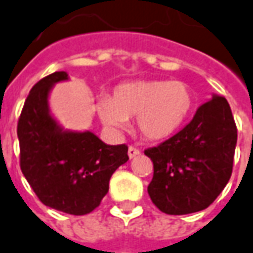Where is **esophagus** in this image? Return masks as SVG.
<instances>
[{"label":"esophagus","instance_id":"1","mask_svg":"<svg viewBox=\"0 0 253 253\" xmlns=\"http://www.w3.org/2000/svg\"><path fill=\"white\" fill-rule=\"evenodd\" d=\"M127 153H128V157H130V159H132V157L138 156V155H139V149H137V148H134V146H130V148H128V152H127Z\"/></svg>","mask_w":253,"mask_h":253}]
</instances>
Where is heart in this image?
Here are the masks:
<instances>
[{"label": "heart", "instance_id": "obj_1", "mask_svg": "<svg viewBox=\"0 0 253 253\" xmlns=\"http://www.w3.org/2000/svg\"><path fill=\"white\" fill-rule=\"evenodd\" d=\"M193 105V90L183 82L137 81L116 86L109 100L98 101L97 111L111 131H122L127 119L137 118L145 138L162 141L183 126Z\"/></svg>", "mask_w": 253, "mask_h": 253}]
</instances>
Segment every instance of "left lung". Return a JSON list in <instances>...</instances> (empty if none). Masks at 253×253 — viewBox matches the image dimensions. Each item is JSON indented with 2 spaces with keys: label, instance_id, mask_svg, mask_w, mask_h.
I'll return each mask as SVG.
<instances>
[{
  "label": "left lung",
  "instance_id": "8db88e82",
  "mask_svg": "<svg viewBox=\"0 0 253 253\" xmlns=\"http://www.w3.org/2000/svg\"><path fill=\"white\" fill-rule=\"evenodd\" d=\"M237 127L225 97L213 94L192 122L145 151L153 162L148 193L169 215L203 211L225 189L233 171Z\"/></svg>",
  "mask_w": 253,
  "mask_h": 253
}]
</instances>
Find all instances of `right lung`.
Here are the masks:
<instances>
[{
	"label": "right lung",
	"mask_w": 253,
	"mask_h": 253,
	"mask_svg": "<svg viewBox=\"0 0 253 253\" xmlns=\"http://www.w3.org/2000/svg\"><path fill=\"white\" fill-rule=\"evenodd\" d=\"M67 79V72H53L30 91L17 123L20 169L45 206L86 215L108 193L112 174L128 160V148L107 145L91 131L60 126L50 115L49 93Z\"/></svg>",
	"instance_id": "add662e5"
}]
</instances>
